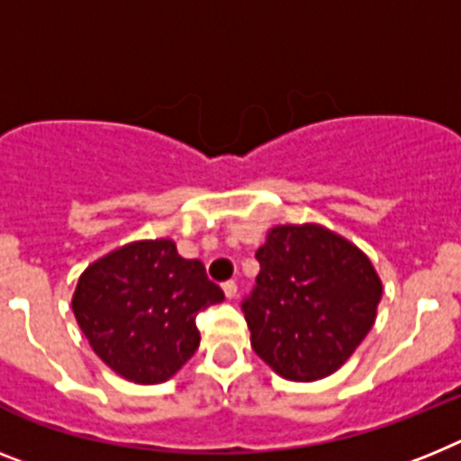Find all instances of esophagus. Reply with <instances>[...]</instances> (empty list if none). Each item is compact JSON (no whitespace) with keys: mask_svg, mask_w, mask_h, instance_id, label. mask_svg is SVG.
<instances>
[{"mask_svg":"<svg viewBox=\"0 0 461 461\" xmlns=\"http://www.w3.org/2000/svg\"><path fill=\"white\" fill-rule=\"evenodd\" d=\"M222 290H224V295H227L231 300V297L237 295V284H234V281H224Z\"/></svg>","mask_w":461,"mask_h":461,"instance_id":"34e87169","label":"esophagus"}]
</instances>
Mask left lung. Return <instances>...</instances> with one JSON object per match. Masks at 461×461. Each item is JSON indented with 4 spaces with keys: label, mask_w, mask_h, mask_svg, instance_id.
Segmentation results:
<instances>
[{
    "label": "left lung",
    "mask_w": 461,
    "mask_h": 461,
    "mask_svg": "<svg viewBox=\"0 0 461 461\" xmlns=\"http://www.w3.org/2000/svg\"><path fill=\"white\" fill-rule=\"evenodd\" d=\"M255 260L260 274L241 303L255 354L293 382L335 373L377 314L382 284L368 258L319 224H281Z\"/></svg>",
    "instance_id": "1"
}]
</instances>
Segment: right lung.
Returning a JSON list of instances; mask_svg holds the SVG:
<instances>
[{"instance_id": "1", "label": "right lung", "mask_w": 461, "mask_h": 461, "mask_svg": "<svg viewBox=\"0 0 461 461\" xmlns=\"http://www.w3.org/2000/svg\"><path fill=\"white\" fill-rule=\"evenodd\" d=\"M224 300L168 239L129 243L79 276L72 309L93 351L122 377L158 384L199 349L196 316Z\"/></svg>"}]
</instances>
